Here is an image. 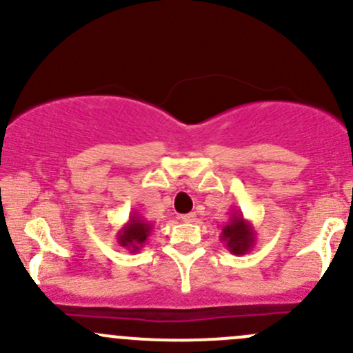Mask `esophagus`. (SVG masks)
Masks as SVG:
<instances>
[{
  "label": "esophagus",
  "instance_id": "obj_1",
  "mask_svg": "<svg viewBox=\"0 0 353 353\" xmlns=\"http://www.w3.org/2000/svg\"><path fill=\"white\" fill-rule=\"evenodd\" d=\"M181 220H183V222H186V223H191V222H194V220H196V213H186V215H181Z\"/></svg>",
  "mask_w": 353,
  "mask_h": 353
}]
</instances>
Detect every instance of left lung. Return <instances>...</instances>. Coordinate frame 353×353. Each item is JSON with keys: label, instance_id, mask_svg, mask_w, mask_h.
Listing matches in <instances>:
<instances>
[{"label": "left lung", "instance_id": "8db88e82", "mask_svg": "<svg viewBox=\"0 0 353 353\" xmlns=\"http://www.w3.org/2000/svg\"><path fill=\"white\" fill-rule=\"evenodd\" d=\"M220 241L232 254H245L256 244L254 227L249 220L244 219L243 213H232L227 225L222 229Z\"/></svg>", "mask_w": 353, "mask_h": 353}]
</instances>
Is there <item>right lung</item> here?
Returning <instances> with one entry per match:
<instances>
[{"instance_id":"right-lung-1","label":"right lung","mask_w":353,"mask_h":353,"mask_svg":"<svg viewBox=\"0 0 353 353\" xmlns=\"http://www.w3.org/2000/svg\"><path fill=\"white\" fill-rule=\"evenodd\" d=\"M154 225L143 219L138 212L131 213L130 220L117 230V244L126 248L130 252H138L150 237Z\"/></svg>"}]
</instances>
